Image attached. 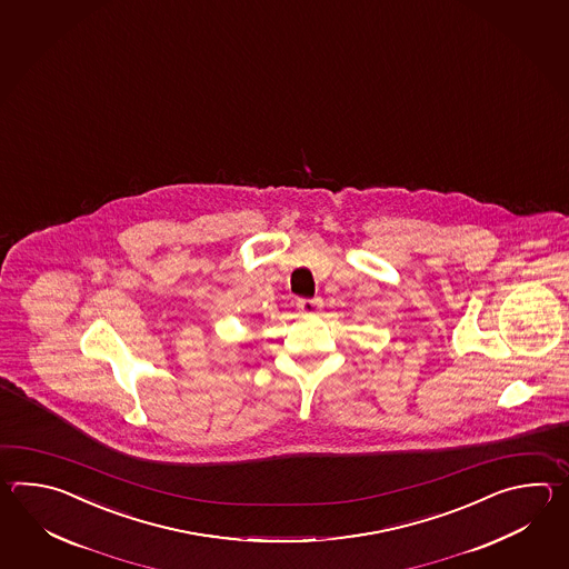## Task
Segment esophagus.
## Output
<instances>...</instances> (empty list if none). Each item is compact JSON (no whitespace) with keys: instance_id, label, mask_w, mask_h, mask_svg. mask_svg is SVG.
I'll use <instances>...</instances> for the list:
<instances>
[{"instance_id":"1","label":"esophagus","mask_w":569,"mask_h":569,"mask_svg":"<svg viewBox=\"0 0 569 569\" xmlns=\"http://www.w3.org/2000/svg\"><path fill=\"white\" fill-rule=\"evenodd\" d=\"M297 307H299L301 313L315 315L319 313V309L323 307V301L321 299H299Z\"/></svg>"}]
</instances>
